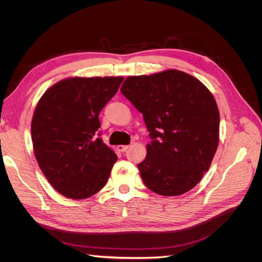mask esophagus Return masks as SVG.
<instances>
[{
  "instance_id": "34e87169",
  "label": "esophagus",
  "mask_w": 262,
  "mask_h": 262,
  "mask_svg": "<svg viewBox=\"0 0 262 262\" xmlns=\"http://www.w3.org/2000/svg\"><path fill=\"white\" fill-rule=\"evenodd\" d=\"M128 148H129V145H118L117 146V149L119 150V152H125Z\"/></svg>"
}]
</instances>
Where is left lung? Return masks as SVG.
Returning a JSON list of instances; mask_svg holds the SVG:
<instances>
[{"mask_svg": "<svg viewBox=\"0 0 262 262\" xmlns=\"http://www.w3.org/2000/svg\"><path fill=\"white\" fill-rule=\"evenodd\" d=\"M120 91L143 115L152 139L138 165L144 185L166 196L191 190L219 145L220 113L212 93L179 70L129 76Z\"/></svg>", "mask_w": 262, "mask_h": 262, "instance_id": "left-lung-1", "label": "left lung"}]
</instances>
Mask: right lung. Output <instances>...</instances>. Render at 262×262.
Segmentation results:
<instances>
[{"mask_svg":"<svg viewBox=\"0 0 262 262\" xmlns=\"http://www.w3.org/2000/svg\"><path fill=\"white\" fill-rule=\"evenodd\" d=\"M122 76L69 77L39 99L31 120L37 163L49 184L82 200L105 187L118 157L96 132L99 113L118 92Z\"/></svg>","mask_w":262,"mask_h":262,"instance_id":"add662e5","label":"right lung"}]
</instances>
